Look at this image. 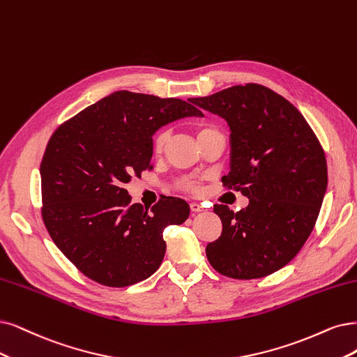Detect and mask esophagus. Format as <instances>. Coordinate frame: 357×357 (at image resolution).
<instances>
[{
    "label": "esophagus",
    "mask_w": 357,
    "mask_h": 357,
    "mask_svg": "<svg viewBox=\"0 0 357 357\" xmlns=\"http://www.w3.org/2000/svg\"><path fill=\"white\" fill-rule=\"evenodd\" d=\"M190 208H191V212L192 213H197V212H203V206H200L199 203H190Z\"/></svg>",
    "instance_id": "obj_1"
}]
</instances>
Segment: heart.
<instances>
[{
  "label": "heart",
  "mask_w": 357,
  "mask_h": 357,
  "mask_svg": "<svg viewBox=\"0 0 357 357\" xmlns=\"http://www.w3.org/2000/svg\"><path fill=\"white\" fill-rule=\"evenodd\" d=\"M219 129L215 125H210V123H200L197 125L195 128V137L197 139L203 141L204 138L210 137V135H215L219 134ZM169 141V132L167 130H160L157 132L153 138V153L154 154H162L166 149ZM181 191H185L190 194H202L203 192V182L202 179H195V178H185V179H181L176 185Z\"/></svg>",
  "instance_id": "b5f03b06"
}]
</instances>
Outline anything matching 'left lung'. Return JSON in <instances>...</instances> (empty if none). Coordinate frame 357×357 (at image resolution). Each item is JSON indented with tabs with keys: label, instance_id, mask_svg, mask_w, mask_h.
<instances>
[{
	"label": "left lung",
	"instance_id": "1",
	"mask_svg": "<svg viewBox=\"0 0 357 357\" xmlns=\"http://www.w3.org/2000/svg\"><path fill=\"white\" fill-rule=\"evenodd\" d=\"M192 102L228 122L231 172L222 182L250 200L236 213L215 204L222 234L207 259L228 278H263L291 261L314 228L328 183L322 145L291 102L259 84Z\"/></svg>",
	"mask_w": 357,
	"mask_h": 357
}]
</instances>
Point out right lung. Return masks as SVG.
Listing matches in <instances>:
<instances>
[{
    "label": "right lung",
    "instance_id": "right-lung-1",
    "mask_svg": "<svg viewBox=\"0 0 357 357\" xmlns=\"http://www.w3.org/2000/svg\"><path fill=\"white\" fill-rule=\"evenodd\" d=\"M187 116L203 113L179 98L117 91L51 135L41 162L43 220L89 280L128 287L162 265L163 231L185 222L190 206L175 197L151 208L130 204L125 183L151 167L154 132Z\"/></svg>",
    "mask_w": 357,
    "mask_h": 357
}]
</instances>
